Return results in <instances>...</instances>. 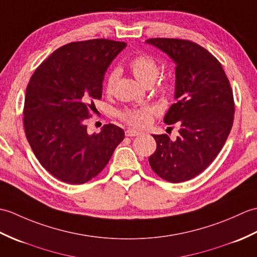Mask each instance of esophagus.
Segmentation results:
<instances>
[{
  "instance_id": "1",
  "label": "esophagus",
  "mask_w": 257,
  "mask_h": 257,
  "mask_svg": "<svg viewBox=\"0 0 257 257\" xmlns=\"http://www.w3.org/2000/svg\"><path fill=\"white\" fill-rule=\"evenodd\" d=\"M140 134H141V132H139V131H135L132 128L125 131V135L128 136V138H133V136H138Z\"/></svg>"
}]
</instances>
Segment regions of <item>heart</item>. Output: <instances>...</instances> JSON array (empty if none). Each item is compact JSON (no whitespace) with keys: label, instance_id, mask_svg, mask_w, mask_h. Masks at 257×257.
<instances>
[{"label":"heart","instance_id":"b5f03b06","mask_svg":"<svg viewBox=\"0 0 257 257\" xmlns=\"http://www.w3.org/2000/svg\"><path fill=\"white\" fill-rule=\"evenodd\" d=\"M130 68L132 70L134 77L138 80L147 87L152 85L158 77L159 66L158 62L148 55H140L130 61ZM118 78V69H113L109 72L105 81V90L107 93H111L114 85ZM163 90H168L169 82L165 81L162 83ZM153 111L151 107H139V109H130L124 111L121 116L128 125L134 127H146L152 121Z\"/></svg>","mask_w":257,"mask_h":257}]
</instances>
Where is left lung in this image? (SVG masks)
<instances>
[{"label":"left lung","instance_id":"1","mask_svg":"<svg viewBox=\"0 0 257 257\" xmlns=\"http://www.w3.org/2000/svg\"><path fill=\"white\" fill-rule=\"evenodd\" d=\"M176 65L175 100L164 117L180 125L172 141L153 135L157 148L148 161L152 169L169 182H182L202 173L223 147L233 125L234 100L219 60L200 45L185 39L150 38Z\"/></svg>","mask_w":257,"mask_h":257}]
</instances>
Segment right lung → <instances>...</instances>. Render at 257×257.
<instances>
[{
	"label": "right lung",
	"instance_id": "add662e5",
	"mask_svg": "<svg viewBox=\"0 0 257 257\" xmlns=\"http://www.w3.org/2000/svg\"><path fill=\"white\" fill-rule=\"evenodd\" d=\"M123 42L90 39L67 44L43 61L26 88L24 127L42 166L57 179L81 185L102 172L124 131L105 124L88 134L85 119L102 96V82Z\"/></svg>",
	"mask_w": 257,
	"mask_h": 257
}]
</instances>
